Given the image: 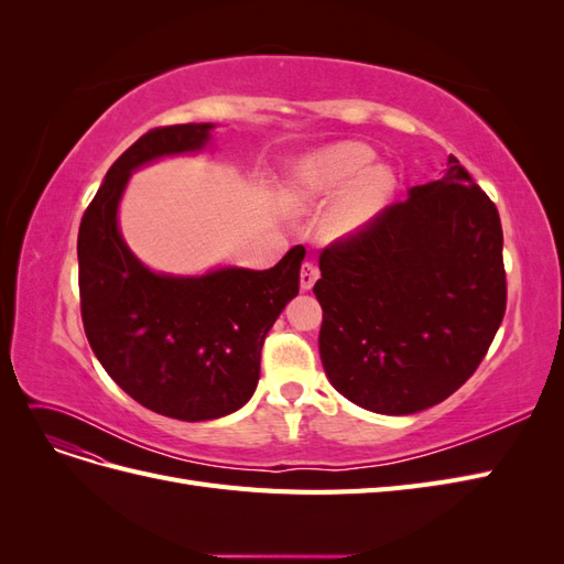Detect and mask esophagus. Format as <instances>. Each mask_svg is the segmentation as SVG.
<instances>
[{
    "instance_id": "esophagus-1",
    "label": "esophagus",
    "mask_w": 564,
    "mask_h": 564,
    "mask_svg": "<svg viewBox=\"0 0 564 564\" xmlns=\"http://www.w3.org/2000/svg\"><path fill=\"white\" fill-rule=\"evenodd\" d=\"M317 278H319V268L313 261H305L301 265V289H303V292H308V289H313Z\"/></svg>"
}]
</instances>
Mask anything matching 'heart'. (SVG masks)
<instances>
[{
	"instance_id": "obj_1",
	"label": "heart",
	"mask_w": 564,
	"mask_h": 564,
	"mask_svg": "<svg viewBox=\"0 0 564 564\" xmlns=\"http://www.w3.org/2000/svg\"><path fill=\"white\" fill-rule=\"evenodd\" d=\"M395 187L390 166L373 162V150L362 143H334L303 158L286 181L294 204H319L336 197L322 218L332 240L362 232L381 214Z\"/></svg>"
}]
</instances>
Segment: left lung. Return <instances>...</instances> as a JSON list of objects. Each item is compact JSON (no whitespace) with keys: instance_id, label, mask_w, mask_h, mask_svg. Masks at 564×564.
Wrapping results in <instances>:
<instances>
[{"instance_id":"left-lung-1","label":"left lung","mask_w":564,"mask_h":564,"mask_svg":"<svg viewBox=\"0 0 564 564\" xmlns=\"http://www.w3.org/2000/svg\"><path fill=\"white\" fill-rule=\"evenodd\" d=\"M447 166L319 256L322 365L369 412L404 416L447 400L506 313L499 212L454 155Z\"/></svg>"}]
</instances>
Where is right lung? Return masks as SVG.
Returning a JSON list of instances; mask_svg holds the SVG:
<instances>
[{
    "instance_id": "1",
    "label": "right lung",
    "mask_w": 564,
    "mask_h": 564,
    "mask_svg": "<svg viewBox=\"0 0 564 564\" xmlns=\"http://www.w3.org/2000/svg\"><path fill=\"white\" fill-rule=\"evenodd\" d=\"M214 124L150 129L108 169L77 237L84 332L110 379L135 402L178 421H212L253 395L265 334L299 294L305 249L270 270L218 268L178 278L145 268L117 226L131 172L207 148Z\"/></svg>"
}]
</instances>
